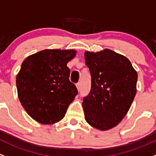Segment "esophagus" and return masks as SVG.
Segmentation results:
<instances>
[{
	"label": "esophagus",
	"instance_id": "obj_1",
	"mask_svg": "<svg viewBox=\"0 0 156 156\" xmlns=\"http://www.w3.org/2000/svg\"><path fill=\"white\" fill-rule=\"evenodd\" d=\"M76 87H77V89H78V91L81 90V83L78 82V83L76 84Z\"/></svg>",
	"mask_w": 156,
	"mask_h": 156
}]
</instances>
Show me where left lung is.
I'll use <instances>...</instances> for the list:
<instances>
[{
  "label": "left lung",
  "mask_w": 156,
  "mask_h": 156,
  "mask_svg": "<svg viewBox=\"0 0 156 156\" xmlns=\"http://www.w3.org/2000/svg\"><path fill=\"white\" fill-rule=\"evenodd\" d=\"M85 63L91 75V90L83 98L87 122L108 130L121 122L137 92V74L128 58L110 49L86 51Z\"/></svg>",
  "instance_id": "left-lung-1"
}]
</instances>
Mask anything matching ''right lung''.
<instances>
[{"label": "right lung", "instance_id": "add662e5", "mask_svg": "<svg viewBox=\"0 0 156 156\" xmlns=\"http://www.w3.org/2000/svg\"><path fill=\"white\" fill-rule=\"evenodd\" d=\"M75 50L46 49L27 57L16 76L20 102L27 114L42 124H53L64 117L78 94L69 81L66 64Z\"/></svg>", "mask_w": 156, "mask_h": 156}]
</instances>
